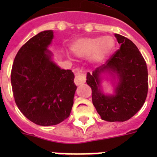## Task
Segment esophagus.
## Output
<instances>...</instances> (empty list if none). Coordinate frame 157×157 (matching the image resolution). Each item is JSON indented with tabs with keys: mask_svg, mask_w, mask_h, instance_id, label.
Here are the masks:
<instances>
[{
	"mask_svg": "<svg viewBox=\"0 0 157 157\" xmlns=\"http://www.w3.org/2000/svg\"><path fill=\"white\" fill-rule=\"evenodd\" d=\"M76 86H79L85 83L86 82V75L84 73H82V72H78L76 73L75 77L74 80Z\"/></svg>",
	"mask_w": 157,
	"mask_h": 157,
	"instance_id": "esophagus-1",
	"label": "esophagus"
}]
</instances>
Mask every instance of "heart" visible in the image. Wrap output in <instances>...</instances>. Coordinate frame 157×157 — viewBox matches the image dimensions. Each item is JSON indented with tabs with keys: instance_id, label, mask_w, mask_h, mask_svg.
Wrapping results in <instances>:
<instances>
[{
	"instance_id": "heart-1",
	"label": "heart",
	"mask_w": 157,
	"mask_h": 157,
	"mask_svg": "<svg viewBox=\"0 0 157 157\" xmlns=\"http://www.w3.org/2000/svg\"><path fill=\"white\" fill-rule=\"evenodd\" d=\"M114 40L110 36L102 37H85L80 38L71 45L72 52L78 57L90 56L94 59L102 60L114 49Z\"/></svg>"
}]
</instances>
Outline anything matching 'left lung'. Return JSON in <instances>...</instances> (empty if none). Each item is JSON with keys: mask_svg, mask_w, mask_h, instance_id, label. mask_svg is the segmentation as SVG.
Returning a JSON list of instances; mask_svg holds the SVG:
<instances>
[{"mask_svg": "<svg viewBox=\"0 0 157 157\" xmlns=\"http://www.w3.org/2000/svg\"><path fill=\"white\" fill-rule=\"evenodd\" d=\"M120 48L105 64L88 72L87 85L92 90V101L101 119L124 122L134 116L145 103L148 94V69L138 48L130 39L116 34ZM105 70L116 73L120 78L116 95H104L99 90V75Z\"/></svg>", "mask_w": 157, "mask_h": 157, "instance_id": "8db88e82", "label": "left lung"}]
</instances>
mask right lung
<instances>
[{"instance_id": "right-lung-1", "label": "right lung", "mask_w": 157, "mask_h": 157, "mask_svg": "<svg viewBox=\"0 0 157 157\" xmlns=\"http://www.w3.org/2000/svg\"><path fill=\"white\" fill-rule=\"evenodd\" d=\"M52 30L31 37L16 54L11 72L16 104L26 117L40 126L56 125L69 117L76 86L71 70L51 60L47 47Z\"/></svg>"}]
</instances>
